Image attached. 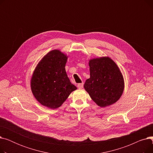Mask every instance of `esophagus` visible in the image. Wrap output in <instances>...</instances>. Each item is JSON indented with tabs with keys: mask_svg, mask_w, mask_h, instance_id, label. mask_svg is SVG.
I'll return each instance as SVG.
<instances>
[{
	"mask_svg": "<svg viewBox=\"0 0 153 153\" xmlns=\"http://www.w3.org/2000/svg\"><path fill=\"white\" fill-rule=\"evenodd\" d=\"M83 86H84V83H79L77 84V87L79 89H82V88H83Z\"/></svg>",
	"mask_w": 153,
	"mask_h": 153,
	"instance_id": "34e87169",
	"label": "esophagus"
}]
</instances>
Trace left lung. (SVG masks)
Returning a JSON list of instances; mask_svg holds the SVG:
<instances>
[{"label":"left lung","mask_w":153,"mask_h":153,"mask_svg":"<svg viewBox=\"0 0 153 153\" xmlns=\"http://www.w3.org/2000/svg\"><path fill=\"white\" fill-rule=\"evenodd\" d=\"M90 78L84 89L100 107L112 105L119 100L124 90V79L117 64L109 57L89 60Z\"/></svg>","instance_id":"obj_1"}]
</instances>
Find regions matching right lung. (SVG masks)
Listing matches in <instances>:
<instances>
[{
  "label": "right lung",
  "mask_w": 153,
  "mask_h": 153,
  "mask_svg": "<svg viewBox=\"0 0 153 153\" xmlns=\"http://www.w3.org/2000/svg\"><path fill=\"white\" fill-rule=\"evenodd\" d=\"M67 59L66 54L54 50L47 53L35 68L30 86L34 97L42 105L57 108L77 89L66 74Z\"/></svg>",
  "instance_id": "obj_1"
}]
</instances>
